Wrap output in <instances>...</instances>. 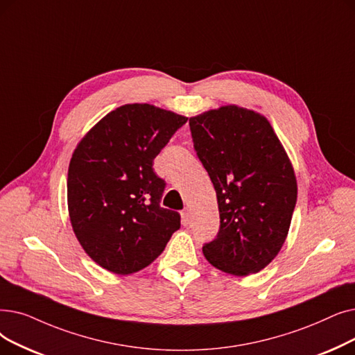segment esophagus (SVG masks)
<instances>
[{"instance_id": "1", "label": "esophagus", "mask_w": 355, "mask_h": 355, "mask_svg": "<svg viewBox=\"0 0 355 355\" xmlns=\"http://www.w3.org/2000/svg\"><path fill=\"white\" fill-rule=\"evenodd\" d=\"M190 220H191V213H190V210H189V209H184V210L181 211V222H182V225H184V226L189 225Z\"/></svg>"}]
</instances>
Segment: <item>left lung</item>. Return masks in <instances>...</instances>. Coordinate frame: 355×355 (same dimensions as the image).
Here are the masks:
<instances>
[{"label": "left lung", "instance_id": "obj_1", "mask_svg": "<svg viewBox=\"0 0 355 355\" xmlns=\"http://www.w3.org/2000/svg\"><path fill=\"white\" fill-rule=\"evenodd\" d=\"M189 123L220 216L219 232L203 245V254L225 272H258L282 250L296 206L287 153L268 120L242 107L225 105Z\"/></svg>", "mask_w": 355, "mask_h": 355}]
</instances>
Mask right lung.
<instances>
[{
    "mask_svg": "<svg viewBox=\"0 0 355 355\" xmlns=\"http://www.w3.org/2000/svg\"><path fill=\"white\" fill-rule=\"evenodd\" d=\"M186 121L149 104H126L73 150L69 218L84 251L103 268L126 275L148 267L180 229V213L161 207L166 182L152 165Z\"/></svg>",
    "mask_w": 355,
    "mask_h": 355,
    "instance_id": "right-lung-1",
    "label": "right lung"
}]
</instances>
